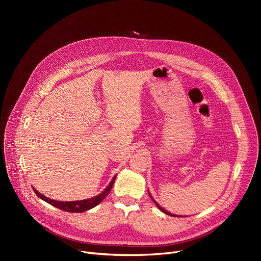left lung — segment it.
Segmentation results:
<instances>
[{
  "mask_svg": "<svg viewBox=\"0 0 261 261\" xmlns=\"http://www.w3.org/2000/svg\"><path fill=\"white\" fill-rule=\"evenodd\" d=\"M150 197H151V196H150ZM151 199H152V197H151ZM152 200H153V199H152ZM153 202L155 203V205H156V206H158V208H160V210H161V211H162L163 213H165V214H167V215H169V216H173V217H174V215H172L171 213H168L167 211H165V210H164L163 207H161V206H160V205H159V204H158V203H156V202H155L154 200H153Z\"/></svg>",
  "mask_w": 261,
  "mask_h": 261,
  "instance_id": "8db88e82",
  "label": "left lung"
}]
</instances>
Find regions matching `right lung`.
<instances>
[{
    "label": "right lung",
    "instance_id": "1",
    "mask_svg": "<svg viewBox=\"0 0 261 261\" xmlns=\"http://www.w3.org/2000/svg\"><path fill=\"white\" fill-rule=\"evenodd\" d=\"M115 177L116 175L113 177V180L111 181V183L109 184V186L102 191V193L98 196H96L92 199H88V200H82V201H73V202H61V201H55V200H51V199H48L46 198L45 196L41 195L38 190H36L35 188L34 191L35 194L40 198L44 200L45 202H47L48 204L53 205V206L57 207L61 211H64V212H68V213H82V212H86L88 210H91L93 207H95L96 205H98L107 196L108 194L110 193V190H111L113 184H114V181H115Z\"/></svg>",
    "mask_w": 261,
    "mask_h": 261
}]
</instances>
